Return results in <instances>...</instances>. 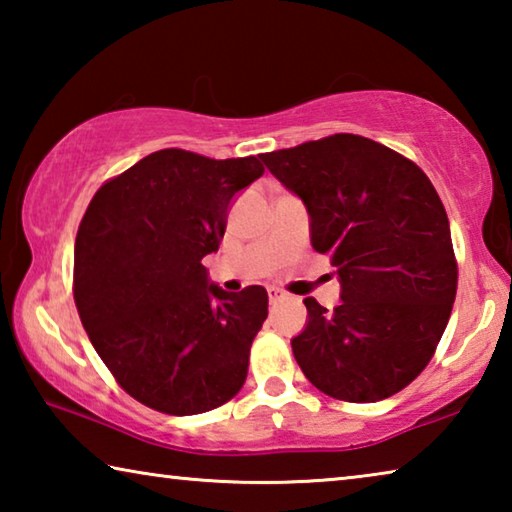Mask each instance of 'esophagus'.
<instances>
[{
    "instance_id": "obj_1",
    "label": "esophagus",
    "mask_w": 512,
    "mask_h": 512,
    "mask_svg": "<svg viewBox=\"0 0 512 512\" xmlns=\"http://www.w3.org/2000/svg\"><path fill=\"white\" fill-rule=\"evenodd\" d=\"M284 298H287V293H284V291L275 289V287L268 289V302H271V305H277V302L284 300Z\"/></svg>"
}]
</instances>
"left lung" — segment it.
<instances>
[{"label":"left lung","mask_w":512,"mask_h":512,"mask_svg":"<svg viewBox=\"0 0 512 512\" xmlns=\"http://www.w3.org/2000/svg\"><path fill=\"white\" fill-rule=\"evenodd\" d=\"M302 198L311 246L341 282L334 311L305 300L293 357L318 391L379 402L427 368L456 298L458 266L443 201L418 164L388 146L336 133L264 153Z\"/></svg>","instance_id":"1"}]
</instances>
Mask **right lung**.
Segmentation results:
<instances>
[{"label": "right lung", "instance_id": "right-lung-1", "mask_svg": "<svg viewBox=\"0 0 512 512\" xmlns=\"http://www.w3.org/2000/svg\"><path fill=\"white\" fill-rule=\"evenodd\" d=\"M262 173L255 155L162 149L103 183L83 214L76 309L117 384L149 409L205 413L244 386L268 293L219 289L203 257L219 250L232 196Z\"/></svg>", "mask_w": 512, "mask_h": 512}]
</instances>
